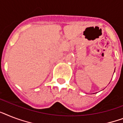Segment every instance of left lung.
<instances>
[{"mask_svg": "<svg viewBox=\"0 0 123 123\" xmlns=\"http://www.w3.org/2000/svg\"><path fill=\"white\" fill-rule=\"evenodd\" d=\"M114 71H115V69H114Z\"/></svg>", "mask_w": 123, "mask_h": 123, "instance_id": "1", "label": "left lung"}]
</instances>
